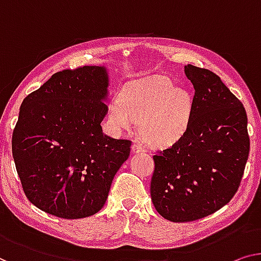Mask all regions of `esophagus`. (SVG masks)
Returning <instances> with one entry per match:
<instances>
[{
    "instance_id": "1",
    "label": "esophagus",
    "mask_w": 261,
    "mask_h": 261,
    "mask_svg": "<svg viewBox=\"0 0 261 261\" xmlns=\"http://www.w3.org/2000/svg\"><path fill=\"white\" fill-rule=\"evenodd\" d=\"M132 152H134V153H143V152H145V147H144L142 144L136 143V144H134V145H132Z\"/></svg>"
}]
</instances>
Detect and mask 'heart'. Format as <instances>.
I'll return each mask as SVG.
<instances>
[{"mask_svg":"<svg viewBox=\"0 0 261 261\" xmlns=\"http://www.w3.org/2000/svg\"><path fill=\"white\" fill-rule=\"evenodd\" d=\"M191 99L185 90L172 88L168 77L153 76L124 91L109 103L108 123L112 130H130L138 123L139 134L154 145H171L188 129Z\"/></svg>","mask_w":261,"mask_h":261,"instance_id":"heart-1","label":"heart"}]
</instances>
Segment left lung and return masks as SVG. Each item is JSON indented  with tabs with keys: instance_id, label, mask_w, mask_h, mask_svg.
<instances>
[{
	"instance_id": "left-lung-1",
	"label": "left lung",
	"mask_w": 261,
	"mask_h": 261,
	"mask_svg": "<svg viewBox=\"0 0 261 261\" xmlns=\"http://www.w3.org/2000/svg\"><path fill=\"white\" fill-rule=\"evenodd\" d=\"M194 95L188 129L153 155L151 199L157 212L174 223L204 218L238 191L250 152L243 103L207 69L188 64Z\"/></svg>"
}]
</instances>
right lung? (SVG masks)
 Wrapping results in <instances>:
<instances>
[{"label":"right lung","instance_id":"1","mask_svg":"<svg viewBox=\"0 0 261 261\" xmlns=\"http://www.w3.org/2000/svg\"><path fill=\"white\" fill-rule=\"evenodd\" d=\"M108 76L102 67L58 71L19 108L11 151L25 197L64 219L95 215L129 158L131 141L103 134Z\"/></svg>","mask_w":261,"mask_h":261}]
</instances>
